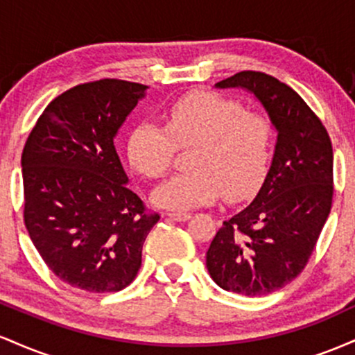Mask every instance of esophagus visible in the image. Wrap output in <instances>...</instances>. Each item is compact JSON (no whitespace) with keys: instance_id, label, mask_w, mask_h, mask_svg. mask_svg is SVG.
Masks as SVG:
<instances>
[{"instance_id":"1","label":"esophagus","mask_w":355,"mask_h":355,"mask_svg":"<svg viewBox=\"0 0 355 355\" xmlns=\"http://www.w3.org/2000/svg\"><path fill=\"white\" fill-rule=\"evenodd\" d=\"M166 217L175 220V222H187L190 218V214H187V211H172V214H166Z\"/></svg>"}]
</instances>
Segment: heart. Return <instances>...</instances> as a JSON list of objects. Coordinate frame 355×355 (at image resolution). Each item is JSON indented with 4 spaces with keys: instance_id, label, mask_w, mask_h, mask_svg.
<instances>
[{
    "instance_id": "heart-1",
    "label": "heart",
    "mask_w": 355,
    "mask_h": 355,
    "mask_svg": "<svg viewBox=\"0 0 355 355\" xmlns=\"http://www.w3.org/2000/svg\"><path fill=\"white\" fill-rule=\"evenodd\" d=\"M164 123L141 121L126 140L130 165L146 178L168 172L177 146L195 145L191 170L153 190L157 207L190 210L215 202L222 191L229 200H239L260 185L272 150V126L263 116L217 93L198 92L170 105Z\"/></svg>"
}]
</instances>
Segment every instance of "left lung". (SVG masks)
I'll return each instance as SVG.
<instances>
[{
    "label": "left lung",
    "mask_w": 355,
    "mask_h": 355,
    "mask_svg": "<svg viewBox=\"0 0 355 355\" xmlns=\"http://www.w3.org/2000/svg\"><path fill=\"white\" fill-rule=\"evenodd\" d=\"M215 88L254 95L277 140L259 193L220 227L207 250V268L223 291L267 295L304 270L331 214V138L299 93L274 76L240 71Z\"/></svg>",
    "instance_id": "left-lung-1"
}]
</instances>
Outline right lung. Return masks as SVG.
Masks as SVG:
<instances>
[{"mask_svg":"<svg viewBox=\"0 0 355 355\" xmlns=\"http://www.w3.org/2000/svg\"><path fill=\"white\" fill-rule=\"evenodd\" d=\"M146 87L100 80L48 105L21 155L24 225L50 270L87 292H118L141 266L160 215L128 189L115 148L121 125Z\"/></svg>","mask_w":355,"mask_h":355,"instance_id":"add662e5","label":"right lung"}]
</instances>
